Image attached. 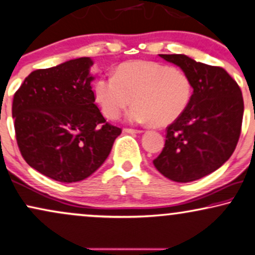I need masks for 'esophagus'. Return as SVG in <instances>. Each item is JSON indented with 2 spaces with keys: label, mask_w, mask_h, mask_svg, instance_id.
<instances>
[{
  "label": "esophagus",
  "mask_w": 255,
  "mask_h": 255,
  "mask_svg": "<svg viewBox=\"0 0 255 255\" xmlns=\"http://www.w3.org/2000/svg\"><path fill=\"white\" fill-rule=\"evenodd\" d=\"M123 131L127 132V133H141V132H143L140 130H134V128H125Z\"/></svg>",
  "instance_id": "1"
}]
</instances>
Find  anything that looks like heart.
<instances>
[{
    "label": "heart",
    "mask_w": 255,
    "mask_h": 255,
    "mask_svg": "<svg viewBox=\"0 0 255 255\" xmlns=\"http://www.w3.org/2000/svg\"><path fill=\"white\" fill-rule=\"evenodd\" d=\"M193 85L186 72L156 62H128L104 75L94 84V95L102 112L116 120L133 101L128 118L134 123L151 122L166 127L186 110Z\"/></svg>",
    "instance_id": "b5f03b06"
}]
</instances>
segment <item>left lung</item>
Listing matches in <instances>:
<instances>
[{
  "mask_svg": "<svg viewBox=\"0 0 255 255\" xmlns=\"http://www.w3.org/2000/svg\"><path fill=\"white\" fill-rule=\"evenodd\" d=\"M160 57L186 72L193 94L184 114L167 127L165 146L153 165L168 179L188 183L212 173L232 156L241 132L243 94L223 68L186 55Z\"/></svg>",
  "mask_w": 255,
  "mask_h": 255,
  "instance_id": "1",
  "label": "left lung"
}]
</instances>
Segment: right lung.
Returning a JSON list of instances; mask_svg holds the SVG:
<instances>
[{
    "mask_svg": "<svg viewBox=\"0 0 255 255\" xmlns=\"http://www.w3.org/2000/svg\"><path fill=\"white\" fill-rule=\"evenodd\" d=\"M90 57L38 69L14 95L12 118L22 157L61 183L91 176L107 159L122 128L109 124L91 88Z\"/></svg>",
    "mask_w": 255,
    "mask_h": 255,
    "instance_id": "add662e5",
    "label": "right lung"
}]
</instances>
